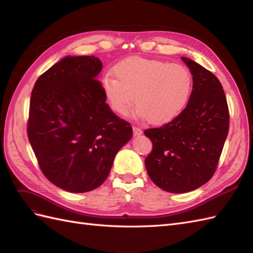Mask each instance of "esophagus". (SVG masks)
I'll return each mask as SVG.
<instances>
[{
  "label": "esophagus",
  "instance_id": "esophagus-1",
  "mask_svg": "<svg viewBox=\"0 0 253 253\" xmlns=\"http://www.w3.org/2000/svg\"><path fill=\"white\" fill-rule=\"evenodd\" d=\"M133 132H134L135 136H138V135H140L142 133L141 129L139 127H137V126H133Z\"/></svg>",
  "mask_w": 253,
  "mask_h": 253
}]
</instances>
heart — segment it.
Here are the masks:
<instances>
[{
  "label": "heart",
  "instance_id": "b5f03b06",
  "mask_svg": "<svg viewBox=\"0 0 253 253\" xmlns=\"http://www.w3.org/2000/svg\"><path fill=\"white\" fill-rule=\"evenodd\" d=\"M105 75L102 89L113 111L126 115L136 101L137 114L154 125L174 119L188 104L193 76L181 64L164 60L128 57Z\"/></svg>",
  "mask_w": 253,
  "mask_h": 253
}]
</instances>
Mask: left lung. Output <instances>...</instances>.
<instances>
[{"mask_svg": "<svg viewBox=\"0 0 253 253\" xmlns=\"http://www.w3.org/2000/svg\"><path fill=\"white\" fill-rule=\"evenodd\" d=\"M181 60L193 76L187 106L169 124L144 131L153 144L144 160L148 174L171 193L190 192L211 179L229 131V109L219 80L195 61Z\"/></svg>", "mask_w": 253, "mask_h": 253, "instance_id": "1", "label": "left lung"}]
</instances>
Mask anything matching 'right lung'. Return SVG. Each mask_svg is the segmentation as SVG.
<instances>
[{
  "label": "right lung",
  "mask_w": 253,
  "mask_h": 253,
  "mask_svg": "<svg viewBox=\"0 0 253 253\" xmlns=\"http://www.w3.org/2000/svg\"><path fill=\"white\" fill-rule=\"evenodd\" d=\"M95 56H67L42 74L30 96L27 135L42 173L72 193L101 186L133 128L105 102Z\"/></svg>",
  "instance_id": "1"
}]
</instances>
